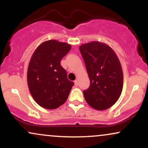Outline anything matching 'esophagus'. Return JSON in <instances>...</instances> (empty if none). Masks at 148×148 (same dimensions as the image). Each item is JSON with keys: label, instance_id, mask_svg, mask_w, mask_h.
I'll return each instance as SVG.
<instances>
[{"label": "esophagus", "instance_id": "1", "mask_svg": "<svg viewBox=\"0 0 148 148\" xmlns=\"http://www.w3.org/2000/svg\"><path fill=\"white\" fill-rule=\"evenodd\" d=\"M74 84H75L76 86H77L78 85H79V81H78L77 79H76L75 81H74Z\"/></svg>", "mask_w": 148, "mask_h": 148}]
</instances>
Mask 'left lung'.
I'll list each match as a JSON object with an SVG mask.
<instances>
[{
	"mask_svg": "<svg viewBox=\"0 0 148 148\" xmlns=\"http://www.w3.org/2000/svg\"><path fill=\"white\" fill-rule=\"evenodd\" d=\"M79 50L90 81L89 88L84 91L86 102L98 111L109 108L123 91V72L118 57L111 47L97 41L81 45Z\"/></svg>",
	"mask_w": 148,
	"mask_h": 148,
	"instance_id": "8db88e82",
	"label": "left lung"
}]
</instances>
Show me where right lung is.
<instances>
[{
	"label": "right lung",
	"mask_w": 148,
	"mask_h": 148,
	"mask_svg": "<svg viewBox=\"0 0 148 148\" xmlns=\"http://www.w3.org/2000/svg\"><path fill=\"white\" fill-rule=\"evenodd\" d=\"M72 46L56 40L40 44L32 55L27 72V82L32 97L38 105L56 109L65 102L74 82L67 79L60 61Z\"/></svg>",
	"instance_id": "1"
}]
</instances>
